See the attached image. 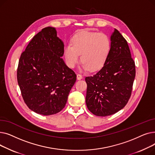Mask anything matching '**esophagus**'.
<instances>
[{"instance_id": "obj_1", "label": "esophagus", "mask_w": 155, "mask_h": 155, "mask_svg": "<svg viewBox=\"0 0 155 155\" xmlns=\"http://www.w3.org/2000/svg\"><path fill=\"white\" fill-rule=\"evenodd\" d=\"M82 78H83V76H82V74H80V73H78V74L77 75V78L78 80H81V79H82Z\"/></svg>"}]
</instances>
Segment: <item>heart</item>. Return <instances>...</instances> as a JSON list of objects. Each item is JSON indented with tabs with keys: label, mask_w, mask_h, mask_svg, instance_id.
I'll return each mask as SVG.
<instances>
[{
	"label": "heart",
	"mask_w": 155,
	"mask_h": 155,
	"mask_svg": "<svg viewBox=\"0 0 155 155\" xmlns=\"http://www.w3.org/2000/svg\"><path fill=\"white\" fill-rule=\"evenodd\" d=\"M110 48V41L106 35L82 31L73 36L71 45H65L64 55L70 68L75 67L79 61L78 54H80L82 69L96 71L101 68L106 61Z\"/></svg>",
	"instance_id": "1"
}]
</instances>
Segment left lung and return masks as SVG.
<instances>
[{"instance_id":"left-lung-1","label":"left lung","mask_w":155,"mask_h":155,"mask_svg":"<svg viewBox=\"0 0 155 155\" xmlns=\"http://www.w3.org/2000/svg\"><path fill=\"white\" fill-rule=\"evenodd\" d=\"M111 48L104 66L85 77L86 104L94 115L107 116L125 107L131 95L136 66L127 41L115 29Z\"/></svg>"}]
</instances>
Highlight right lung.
<instances>
[{"label":"right lung","instance_id":"add662e5","mask_svg":"<svg viewBox=\"0 0 155 155\" xmlns=\"http://www.w3.org/2000/svg\"><path fill=\"white\" fill-rule=\"evenodd\" d=\"M64 45L54 28H43L21 53L17 70L23 100L34 112L49 116L65 106L77 75L64 63Z\"/></svg>","mask_w":155,"mask_h":155}]
</instances>
